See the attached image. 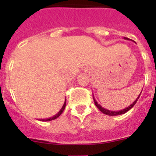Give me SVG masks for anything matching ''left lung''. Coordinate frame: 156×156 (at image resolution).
<instances>
[{"instance_id": "1", "label": "left lung", "mask_w": 156, "mask_h": 156, "mask_svg": "<svg viewBox=\"0 0 156 156\" xmlns=\"http://www.w3.org/2000/svg\"><path fill=\"white\" fill-rule=\"evenodd\" d=\"M124 39H125V40H129V39H128V38H126V37L124 38ZM141 93H142V92H141ZM141 93H140V94H139V95H138V98H137V99H136V100H134V101H133V104H130L129 106L127 107V108H126L123 109V110H120V111H116H116H110V110H108V109L104 108H103V107L101 106L100 104H98L97 101H96V100H95V97H94V95H93V99H94V101H95V106L97 107L98 108L100 109V111L102 112L103 113L106 114V115H108V116H117V115H121V114L126 113V112H128L129 110H130V109L132 108H133V106H134V104H135L136 103H137V101H138V98H139V96H140V95H141Z\"/></svg>"}]
</instances>
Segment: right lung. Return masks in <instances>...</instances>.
I'll list each match as a JSON object with an SVG mask.
<instances>
[{"label":"right lung","instance_id":"right-lung-1","mask_svg":"<svg viewBox=\"0 0 156 156\" xmlns=\"http://www.w3.org/2000/svg\"><path fill=\"white\" fill-rule=\"evenodd\" d=\"M66 101H65V103H64V105L62 106V108H61V110L58 112V113H56V115H55L54 116H52V117H50V118L42 120V121H52V120H55V119H56L57 117H59V116H61V114L63 112L64 110H65V108H66Z\"/></svg>","mask_w":156,"mask_h":156}]
</instances>
